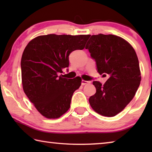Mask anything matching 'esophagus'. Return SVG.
<instances>
[{
    "mask_svg": "<svg viewBox=\"0 0 152 152\" xmlns=\"http://www.w3.org/2000/svg\"><path fill=\"white\" fill-rule=\"evenodd\" d=\"M91 81H86V80H82V85L84 86V85H86V84H90L91 83Z\"/></svg>",
    "mask_w": 152,
    "mask_h": 152,
    "instance_id": "obj_1",
    "label": "esophagus"
}]
</instances>
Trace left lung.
Returning a JSON list of instances; mask_svg holds the SVG:
<instances>
[{"label": "left lung", "instance_id": "left-lung-1", "mask_svg": "<svg viewBox=\"0 0 152 152\" xmlns=\"http://www.w3.org/2000/svg\"><path fill=\"white\" fill-rule=\"evenodd\" d=\"M85 48L96 61L98 72L109 76L104 85L92 82L96 91L90 97V104L99 114L114 117L129 103L140 86L141 72L135 51L123 38L103 34L92 35Z\"/></svg>", "mask_w": 152, "mask_h": 152}]
</instances>
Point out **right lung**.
Wrapping results in <instances>:
<instances>
[{
  "instance_id": "add662e5",
  "label": "right lung",
  "mask_w": 152,
  "mask_h": 152,
  "mask_svg": "<svg viewBox=\"0 0 152 152\" xmlns=\"http://www.w3.org/2000/svg\"><path fill=\"white\" fill-rule=\"evenodd\" d=\"M90 35H40L28 43L20 67L23 88L38 111L57 119L70 107L73 93L81 85L80 77L64 78L72 51L83 50Z\"/></svg>"
}]
</instances>
